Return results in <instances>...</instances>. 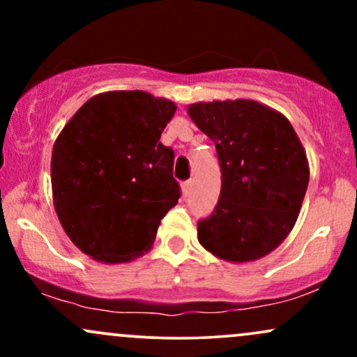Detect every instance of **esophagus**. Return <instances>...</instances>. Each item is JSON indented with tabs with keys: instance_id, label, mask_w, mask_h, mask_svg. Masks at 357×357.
<instances>
[{
	"instance_id": "esophagus-1",
	"label": "esophagus",
	"mask_w": 357,
	"mask_h": 357,
	"mask_svg": "<svg viewBox=\"0 0 357 357\" xmlns=\"http://www.w3.org/2000/svg\"><path fill=\"white\" fill-rule=\"evenodd\" d=\"M181 188H183V195H184V196L190 195L191 190H192V179H188V181H184V183L181 184Z\"/></svg>"
}]
</instances>
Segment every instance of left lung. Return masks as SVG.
<instances>
[{"label": "left lung", "mask_w": 357, "mask_h": 357, "mask_svg": "<svg viewBox=\"0 0 357 357\" xmlns=\"http://www.w3.org/2000/svg\"><path fill=\"white\" fill-rule=\"evenodd\" d=\"M188 114L215 141L221 169L218 203L198 221L199 243L228 261L265 257L294 228L309 186L296 130L255 100L199 102Z\"/></svg>", "instance_id": "1"}]
</instances>
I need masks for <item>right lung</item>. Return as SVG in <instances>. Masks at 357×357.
<instances>
[{
	"label": "right lung",
	"instance_id": "right-lung-1",
	"mask_svg": "<svg viewBox=\"0 0 357 357\" xmlns=\"http://www.w3.org/2000/svg\"><path fill=\"white\" fill-rule=\"evenodd\" d=\"M176 105L141 90L92 97L52 153L56 215L82 252L107 264L147 252L181 198L174 151L159 142Z\"/></svg>",
	"mask_w": 357,
	"mask_h": 357
}]
</instances>
